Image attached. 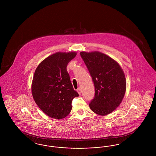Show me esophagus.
I'll list each match as a JSON object with an SVG mask.
<instances>
[{
	"instance_id": "34e87169",
	"label": "esophagus",
	"mask_w": 156,
	"mask_h": 156,
	"mask_svg": "<svg viewBox=\"0 0 156 156\" xmlns=\"http://www.w3.org/2000/svg\"><path fill=\"white\" fill-rule=\"evenodd\" d=\"M77 92H78V93L79 94V95H81V88H79L78 89H77Z\"/></svg>"
}]
</instances>
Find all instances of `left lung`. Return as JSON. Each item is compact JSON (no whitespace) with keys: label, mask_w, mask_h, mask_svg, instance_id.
I'll use <instances>...</instances> for the list:
<instances>
[{"label":"left lung","mask_w":156,"mask_h":156,"mask_svg":"<svg viewBox=\"0 0 156 156\" xmlns=\"http://www.w3.org/2000/svg\"><path fill=\"white\" fill-rule=\"evenodd\" d=\"M95 86L90 109L105 116L116 109L125 94L126 81L123 69L110 57L98 51L80 52Z\"/></svg>","instance_id":"obj_1"}]
</instances>
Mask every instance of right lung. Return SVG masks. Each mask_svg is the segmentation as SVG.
<instances>
[{
    "mask_svg": "<svg viewBox=\"0 0 156 156\" xmlns=\"http://www.w3.org/2000/svg\"><path fill=\"white\" fill-rule=\"evenodd\" d=\"M75 52H58L44 59L37 67L33 78L31 92L41 110L49 117L63 119L72 109L71 103L79 96L67 70Z\"/></svg>",
    "mask_w": 156,
    "mask_h": 156,
    "instance_id": "obj_1",
    "label": "right lung"
}]
</instances>
